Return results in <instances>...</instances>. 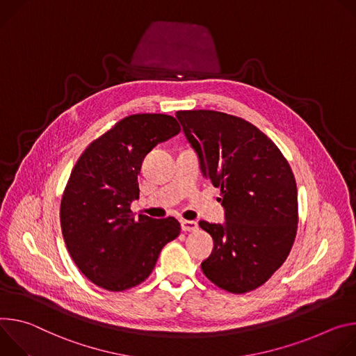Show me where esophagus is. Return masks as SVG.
<instances>
[{"label":"esophagus","mask_w":356,"mask_h":356,"mask_svg":"<svg viewBox=\"0 0 356 356\" xmlns=\"http://www.w3.org/2000/svg\"><path fill=\"white\" fill-rule=\"evenodd\" d=\"M198 223H196L195 220H181V229L184 232H193L198 229Z\"/></svg>","instance_id":"1"}]
</instances>
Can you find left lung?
I'll list each match as a JSON object with an SVG mask.
<instances>
[{
    "instance_id": "obj_1",
    "label": "left lung",
    "mask_w": 356,
    "mask_h": 356,
    "mask_svg": "<svg viewBox=\"0 0 356 356\" xmlns=\"http://www.w3.org/2000/svg\"><path fill=\"white\" fill-rule=\"evenodd\" d=\"M202 175L220 188L225 223L200 222L213 239L201 267L218 287L242 294L264 284L287 259L297 233L293 171L280 149L241 117L177 111Z\"/></svg>"
}]
</instances>
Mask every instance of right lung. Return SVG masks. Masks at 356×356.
<instances>
[{"label": "right lung", "mask_w": 356, "mask_h": 356, "mask_svg": "<svg viewBox=\"0 0 356 356\" xmlns=\"http://www.w3.org/2000/svg\"><path fill=\"white\" fill-rule=\"evenodd\" d=\"M181 131L167 114H133L95 140L72 170L60 202V227L70 257L86 277L123 291L151 274L161 249L181 232L175 218L136 215L144 156Z\"/></svg>", "instance_id": "add662e5"}]
</instances>
